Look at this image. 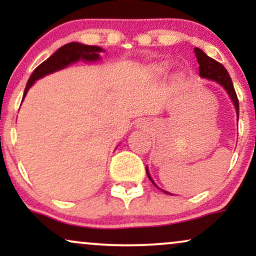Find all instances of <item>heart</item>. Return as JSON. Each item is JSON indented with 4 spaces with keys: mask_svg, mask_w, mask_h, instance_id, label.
I'll return each mask as SVG.
<instances>
[{
    "mask_svg": "<svg viewBox=\"0 0 256 256\" xmlns=\"http://www.w3.org/2000/svg\"><path fill=\"white\" fill-rule=\"evenodd\" d=\"M164 70L161 68V67H155L154 68V73H156V74H160V73H162Z\"/></svg>",
    "mask_w": 256,
    "mask_h": 256,
    "instance_id": "1",
    "label": "heart"
}]
</instances>
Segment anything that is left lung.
<instances>
[{
	"label": "left lung",
	"mask_w": 256,
	"mask_h": 256,
	"mask_svg": "<svg viewBox=\"0 0 256 256\" xmlns=\"http://www.w3.org/2000/svg\"><path fill=\"white\" fill-rule=\"evenodd\" d=\"M194 50H195L196 58H198V62L200 64V68H198L200 76H201L202 78H207V79H210V80L216 82V83L220 84L222 88H224V89L226 90V92H228V96H230L231 101L234 102V108H236L237 118H238V113H240L238 98H237L236 91H234V84H232L231 77H230V74H228V72L226 71V68L222 66V64L218 62V61H216L214 58H210L208 55H206L204 52L201 50V49L195 48ZM146 176H148V178L150 179L152 183L154 184L156 188H158V185L154 183V180L152 179L150 173H149L146 167ZM158 189H160V188H158ZM162 192L165 194H168V195H172V194L167 192H165V190H162Z\"/></svg>",
	"instance_id": "left-lung-1"
}]
</instances>
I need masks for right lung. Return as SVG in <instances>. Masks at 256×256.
<instances>
[{"label":"right lung","mask_w":256,"mask_h":256,"mask_svg":"<svg viewBox=\"0 0 256 256\" xmlns=\"http://www.w3.org/2000/svg\"><path fill=\"white\" fill-rule=\"evenodd\" d=\"M104 52V49L98 46H85V44L78 42L64 44L32 72L31 77L28 78V84H26L22 98L26 96L32 84L38 79L43 78L46 74L56 72L58 70H62L68 64L77 62L79 60L90 61V62L91 61H98L100 60V52Z\"/></svg>","instance_id":"add662e5"}]
</instances>
